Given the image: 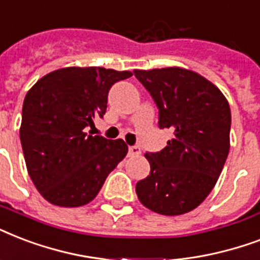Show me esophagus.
Returning a JSON list of instances; mask_svg holds the SVG:
<instances>
[{"label": "esophagus", "mask_w": 260, "mask_h": 260, "mask_svg": "<svg viewBox=\"0 0 260 260\" xmlns=\"http://www.w3.org/2000/svg\"><path fill=\"white\" fill-rule=\"evenodd\" d=\"M128 154L130 156H138V154H141V149L138 146H128Z\"/></svg>", "instance_id": "esophagus-1"}]
</instances>
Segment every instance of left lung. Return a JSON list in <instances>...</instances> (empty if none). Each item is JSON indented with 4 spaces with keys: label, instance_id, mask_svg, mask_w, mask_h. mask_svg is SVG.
<instances>
[{
    "label": "left lung",
    "instance_id": "left-lung-1",
    "mask_svg": "<svg viewBox=\"0 0 260 260\" xmlns=\"http://www.w3.org/2000/svg\"><path fill=\"white\" fill-rule=\"evenodd\" d=\"M157 104L160 127L174 137L158 153H146L150 174L136 186L149 210L180 216L198 207L216 186L228 157L231 108L213 82L184 68L134 70Z\"/></svg>",
    "mask_w": 260,
    "mask_h": 260
}]
</instances>
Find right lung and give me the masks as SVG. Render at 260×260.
I'll use <instances>...</instances> for the list:
<instances>
[{"mask_svg": "<svg viewBox=\"0 0 260 260\" xmlns=\"http://www.w3.org/2000/svg\"><path fill=\"white\" fill-rule=\"evenodd\" d=\"M132 76L128 70L70 66L46 74L28 90L20 140L28 174L47 202L89 203L126 157L123 140L88 136L85 128L103 118L110 88Z\"/></svg>", "mask_w": 260, "mask_h": 260, "instance_id": "add662e5", "label": "right lung"}]
</instances>
